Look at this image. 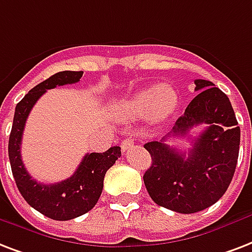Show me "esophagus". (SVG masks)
<instances>
[{"mask_svg": "<svg viewBox=\"0 0 252 252\" xmlns=\"http://www.w3.org/2000/svg\"><path fill=\"white\" fill-rule=\"evenodd\" d=\"M133 145V140L132 139H124L122 141V151L126 152L130 147Z\"/></svg>", "mask_w": 252, "mask_h": 252, "instance_id": "1", "label": "esophagus"}]
</instances>
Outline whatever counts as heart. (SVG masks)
<instances>
[{
	"label": "heart",
	"mask_w": 252,
	"mask_h": 252,
	"mask_svg": "<svg viewBox=\"0 0 252 252\" xmlns=\"http://www.w3.org/2000/svg\"><path fill=\"white\" fill-rule=\"evenodd\" d=\"M177 104V95L172 87L166 84L153 86L134 94L124 103L123 109L128 116L141 118L149 115L156 120L169 116Z\"/></svg>",
	"instance_id": "b5f03b06"
}]
</instances>
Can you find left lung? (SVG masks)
<instances>
[{
  "mask_svg": "<svg viewBox=\"0 0 252 252\" xmlns=\"http://www.w3.org/2000/svg\"><path fill=\"white\" fill-rule=\"evenodd\" d=\"M201 91L165 137L144 145L152 156V166L144 174L151 198L162 207L181 214L205 210L218 201L233 180L239 155L241 129L226 94L209 80H194ZM199 124L207 128L192 149L178 152L164 144L186 137ZM189 139V137H188Z\"/></svg>",
  "mask_w": 252,
  "mask_h": 252,
  "instance_id": "left-lung-1",
  "label": "left lung"
}]
</instances>
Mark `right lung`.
<instances>
[{
  "label": "right lung",
  "instance_id": "1",
  "mask_svg": "<svg viewBox=\"0 0 252 252\" xmlns=\"http://www.w3.org/2000/svg\"><path fill=\"white\" fill-rule=\"evenodd\" d=\"M83 71H61L32 88L15 107L9 137V160L19 193L25 201L55 220H74L95 206L103 190L107 170L122 156L120 147L104 153H87L70 178L57 184H41L29 174L21 158V141L28 116L36 100L47 90L79 82Z\"/></svg>",
  "mask_w": 252,
  "mask_h": 252
}]
</instances>
